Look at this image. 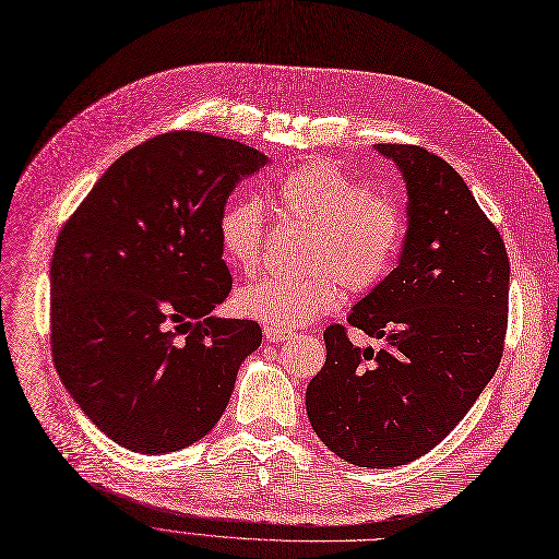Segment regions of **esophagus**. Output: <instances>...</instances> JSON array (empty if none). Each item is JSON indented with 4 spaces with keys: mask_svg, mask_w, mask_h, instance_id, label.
Wrapping results in <instances>:
<instances>
[{
    "mask_svg": "<svg viewBox=\"0 0 559 559\" xmlns=\"http://www.w3.org/2000/svg\"><path fill=\"white\" fill-rule=\"evenodd\" d=\"M290 336H293V332H287V329H278V326H272V324L264 326V338L269 343H281V341H287Z\"/></svg>",
    "mask_w": 559,
    "mask_h": 559,
    "instance_id": "34e87169",
    "label": "esophagus"
}]
</instances>
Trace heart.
<instances>
[{
    "label": "heart",
    "mask_w": 559,
    "mask_h": 559,
    "mask_svg": "<svg viewBox=\"0 0 559 559\" xmlns=\"http://www.w3.org/2000/svg\"><path fill=\"white\" fill-rule=\"evenodd\" d=\"M278 212L311 225L304 248L306 274L262 276L235 293V308L251 320L297 329L332 313L349 293H370L391 274L405 239L401 204L345 173L329 158H311L283 173L274 186ZM266 214L255 200L227 204L218 221L223 253L241 272L260 264Z\"/></svg>",
    "instance_id": "obj_1"
}]
</instances>
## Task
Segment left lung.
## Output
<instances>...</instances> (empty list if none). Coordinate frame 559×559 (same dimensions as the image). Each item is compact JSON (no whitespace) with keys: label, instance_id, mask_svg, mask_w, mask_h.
Instances as JSON below:
<instances>
[{"label":"left lung","instance_id":"obj_1","mask_svg":"<svg viewBox=\"0 0 559 559\" xmlns=\"http://www.w3.org/2000/svg\"><path fill=\"white\" fill-rule=\"evenodd\" d=\"M407 189L399 266L347 322L382 349L324 329L326 361L306 389L316 436L359 467H396L438 447L500 366L509 258L463 177L417 144H376Z\"/></svg>","mask_w":559,"mask_h":559}]
</instances>
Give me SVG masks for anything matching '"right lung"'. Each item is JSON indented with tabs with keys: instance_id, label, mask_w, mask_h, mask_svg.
Wrapping results in <instances>:
<instances>
[{
	"instance_id": "1",
	"label": "right lung",
	"mask_w": 559,
	"mask_h": 559,
	"mask_svg": "<svg viewBox=\"0 0 559 559\" xmlns=\"http://www.w3.org/2000/svg\"><path fill=\"white\" fill-rule=\"evenodd\" d=\"M266 160L227 138L163 133L119 156L61 227L52 361L112 442L179 451L225 412L262 329L210 316L233 290L218 221L235 186Z\"/></svg>"
}]
</instances>
